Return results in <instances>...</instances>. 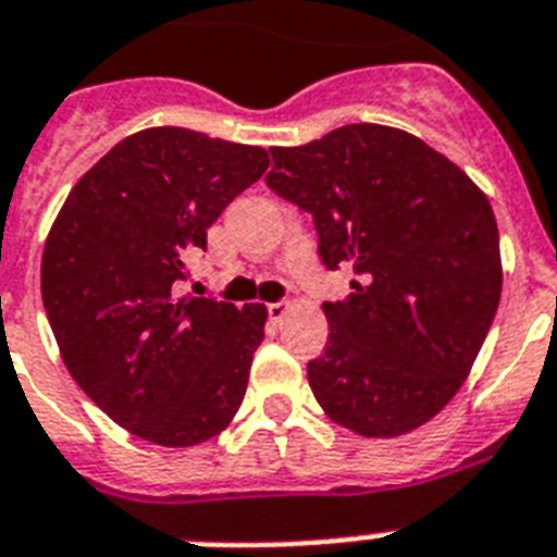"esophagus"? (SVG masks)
Listing matches in <instances>:
<instances>
[{
	"label": "esophagus",
	"mask_w": 557,
	"mask_h": 557,
	"mask_svg": "<svg viewBox=\"0 0 557 557\" xmlns=\"http://www.w3.org/2000/svg\"><path fill=\"white\" fill-rule=\"evenodd\" d=\"M265 311H269V320H271V323H280V320L286 318V311H288V302H286V300H280V302H269V306H265Z\"/></svg>",
	"instance_id": "34e87169"
}]
</instances>
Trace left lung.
Returning a JSON list of instances; mask_svg holds the SVG:
<instances>
[{"label":"left lung","mask_w":557,"mask_h":557,"mask_svg":"<svg viewBox=\"0 0 557 557\" xmlns=\"http://www.w3.org/2000/svg\"><path fill=\"white\" fill-rule=\"evenodd\" d=\"M271 160L265 185L309 211L325 269L351 271L349 297L323 302L318 404L363 437L423 426L463 386L498 311L490 200L423 139L372 122L271 148Z\"/></svg>","instance_id":"left-lung-1"}]
</instances>
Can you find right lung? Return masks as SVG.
<instances>
[{
  "mask_svg": "<svg viewBox=\"0 0 557 557\" xmlns=\"http://www.w3.org/2000/svg\"><path fill=\"white\" fill-rule=\"evenodd\" d=\"M265 169L263 148L148 128L67 194L45 243V314L71 377L131 435L194 446L237 414L265 306L180 294L208 225Z\"/></svg>",
  "mask_w": 557,
  "mask_h": 557,
  "instance_id": "1",
  "label": "right lung"
}]
</instances>
